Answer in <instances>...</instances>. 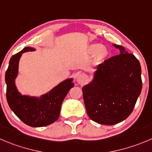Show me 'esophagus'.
Wrapping results in <instances>:
<instances>
[{
	"label": "esophagus",
	"instance_id": "obj_1",
	"mask_svg": "<svg viewBox=\"0 0 152 152\" xmlns=\"http://www.w3.org/2000/svg\"><path fill=\"white\" fill-rule=\"evenodd\" d=\"M87 80V76L84 73H78L76 76V81L77 83L80 85L85 84V83Z\"/></svg>",
	"mask_w": 152,
	"mask_h": 152
}]
</instances>
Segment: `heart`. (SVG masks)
I'll list each match as a JSON object with an SVG mask.
<instances>
[{
	"instance_id": "heart-1",
	"label": "heart",
	"mask_w": 152,
	"mask_h": 152,
	"mask_svg": "<svg viewBox=\"0 0 152 152\" xmlns=\"http://www.w3.org/2000/svg\"><path fill=\"white\" fill-rule=\"evenodd\" d=\"M88 52L94 55V61L97 63L103 62L110 55V50L100 43H92L88 46Z\"/></svg>"
}]
</instances>
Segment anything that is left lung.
Masks as SVG:
<instances>
[{
  "mask_svg": "<svg viewBox=\"0 0 152 152\" xmlns=\"http://www.w3.org/2000/svg\"><path fill=\"white\" fill-rule=\"evenodd\" d=\"M113 46L120 54L99 64L93 80L83 87L89 118L104 125L116 124L130 115L142 86L138 59L123 46Z\"/></svg>",
  "mask_w": 152,
  "mask_h": 152,
  "instance_id": "8db88e82",
  "label": "left lung"
}]
</instances>
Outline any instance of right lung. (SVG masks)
I'll return each mask as SVG.
<instances>
[{"mask_svg":"<svg viewBox=\"0 0 152 152\" xmlns=\"http://www.w3.org/2000/svg\"><path fill=\"white\" fill-rule=\"evenodd\" d=\"M29 51L33 52L35 49L25 47L11 57L5 73L7 100L12 111L25 124L33 127H44L58 120L64 99L74 84L73 79H67L40 97L22 95L17 90L15 79L18 75L19 59L22 53Z\"/></svg>","mask_w":152,"mask_h":152,"instance_id":"obj_1","label":"right lung"}]
</instances>
